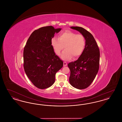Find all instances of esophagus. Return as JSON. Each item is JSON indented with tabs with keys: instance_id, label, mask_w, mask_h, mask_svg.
I'll list each match as a JSON object with an SVG mask.
<instances>
[{
	"instance_id": "esophagus-1",
	"label": "esophagus",
	"mask_w": 122,
	"mask_h": 122,
	"mask_svg": "<svg viewBox=\"0 0 122 122\" xmlns=\"http://www.w3.org/2000/svg\"><path fill=\"white\" fill-rule=\"evenodd\" d=\"M67 65V63H66V62H64V67H65V66H66Z\"/></svg>"
}]
</instances>
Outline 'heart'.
<instances>
[{
	"mask_svg": "<svg viewBox=\"0 0 122 122\" xmlns=\"http://www.w3.org/2000/svg\"><path fill=\"white\" fill-rule=\"evenodd\" d=\"M52 45L55 53L60 55L64 47L65 50L61 58L64 60L79 57L83 52L86 41L85 36L82 34H77L70 30L61 32L58 36V38L53 37L52 39Z\"/></svg>",
	"mask_w": 122,
	"mask_h": 122,
	"instance_id": "1",
	"label": "heart"
}]
</instances>
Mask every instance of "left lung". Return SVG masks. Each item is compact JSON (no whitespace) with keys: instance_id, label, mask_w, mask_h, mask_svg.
<instances>
[{"instance_id":"8db88e82","label":"left lung","mask_w":122,"mask_h":122,"mask_svg":"<svg viewBox=\"0 0 122 122\" xmlns=\"http://www.w3.org/2000/svg\"><path fill=\"white\" fill-rule=\"evenodd\" d=\"M83 35L86 45L80 57L75 62L68 64L70 70V85L78 89L88 87L94 81L99 68L100 50L92 35L86 29L79 26H72Z\"/></svg>"}]
</instances>
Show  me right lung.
I'll return each instance as SVG.
<instances>
[{
    "instance_id": "right-lung-1",
    "label": "right lung",
    "mask_w": 122,
    "mask_h": 122,
    "mask_svg": "<svg viewBox=\"0 0 122 122\" xmlns=\"http://www.w3.org/2000/svg\"><path fill=\"white\" fill-rule=\"evenodd\" d=\"M61 28L52 26L34 30L24 49V69L29 80L36 87L44 89L54 84L55 75L63 66V62L56 55L52 39Z\"/></svg>"
}]
</instances>
